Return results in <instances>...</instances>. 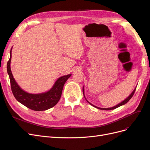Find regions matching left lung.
I'll return each instance as SVG.
<instances>
[{
  "label": "left lung",
  "instance_id": "1",
  "mask_svg": "<svg viewBox=\"0 0 150 150\" xmlns=\"http://www.w3.org/2000/svg\"><path fill=\"white\" fill-rule=\"evenodd\" d=\"M136 89L133 91V92L131 93V95H130L127 99H125L124 101H123L122 102H121L120 103H119V105H116L115 106H114V107H112V108H98V107H97V106H94V105H92L91 103H89V102L88 100H87V101L88 102V103H89L90 105H91L92 106H94V107H96V108H98V109H101V110H112V109H116V108H117L118 107H119V106H122V105L126 104L127 103H128V102L129 101V100H130V99L132 98V97L134 96V92H135V91H136ZM83 94H84V89H83Z\"/></svg>",
  "mask_w": 150,
  "mask_h": 150
}]
</instances>
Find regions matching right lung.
Masks as SVG:
<instances>
[{
  "label": "right lung",
  "mask_w": 150,
  "mask_h": 150,
  "mask_svg": "<svg viewBox=\"0 0 150 150\" xmlns=\"http://www.w3.org/2000/svg\"><path fill=\"white\" fill-rule=\"evenodd\" d=\"M11 59V49L10 58L7 62V72L10 76L11 91L16 99L28 108L36 111H45L57 104L61 96L63 86L71 74L59 78L53 88L48 92L39 94L28 93L21 89L15 81L10 68Z\"/></svg>",
  "instance_id": "obj_1"
}]
</instances>
